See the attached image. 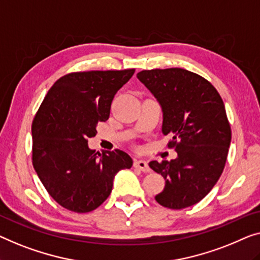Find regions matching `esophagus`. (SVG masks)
<instances>
[{"label":"esophagus","mask_w":260,"mask_h":260,"mask_svg":"<svg viewBox=\"0 0 260 260\" xmlns=\"http://www.w3.org/2000/svg\"><path fill=\"white\" fill-rule=\"evenodd\" d=\"M134 167L139 169V170H141V172H143V173H149L150 172V168H149L148 164H147V162L143 161V160L135 161L134 162Z\"/></svg>","instance_id":"34e87169"}]
</instances>
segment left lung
Returning <instances> with one entry per match:
<instances>
[{"label":"left lung","instance_id":"obj_1","mask_svg":"<svg viewBox=\"0 0 260 260\" xmlns=\"http://www.w3.org/2000/svg\"><path fill=\"white\" fill-rule=\"evenodd\" d=\"M138 79L164 112L162 133L170 135L175 160L149 162L165 188L155 196L162 207L180 210L203 200L222 175L231 128L219 93L203 77L180 68L143 70Z\"/></svg>","mask_w":260,"mask_h":260}]
</instances>
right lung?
Listing matches in <instances>:
<instances>
[{
    "instance_id": "right-lung-1",
    "label": "right lung",
    "mask_w": 260,
    "mask_h": 260,
    "mask_svg": "<svg viewBox=\"0 0 260 260\" xmlns=\"http://www.w3.org/2000/svg\"><path fill=\"white\" fill-rule=\"evenodd\" d=\"M135 70L72 72L50 88L32 120V165L46 191L70 211L90 212L105 202L119 170L133 160L120 149L88 148L96 125Z\"/></svg>"
}]
</instances>
